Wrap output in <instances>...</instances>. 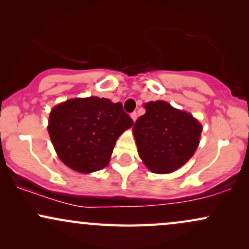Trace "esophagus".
<instances>
[{
	"label": "esophagus",
	"mask_w": 249,
	"mask_h": 249,
	"mask_svg": "<svg viewBox=\"0 0 249 249\" xmlns=\"http://www.w3.org/2000/svg\"><path fill=\"white\" fill-rule=\"evenodd\" d=\"M131 118H132L133 122H136V119H137V112H132V113H131Z\"/></svg>",
	"instance_id": "1"
}]
</instances>
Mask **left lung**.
Here are the masks:
<instances>
[{
    "mask_svg": "<svg viewBox=\"0 0 249 249\" xmlns=\"http://www.w3.org/2000/svg\"><path fill=\"white\" fill-rule=\"evenodd\" d=\"M145 115L134 123L132 132L138 154L153 173L174 172L192 158L199 146L202 126L191 113L167 102H148Z\"/></svg>",
    "mask_w": 249,
    "mask_h": 249,
    "instance_id": "8db88e82",
    "label": "left lung"
}]
</instances>
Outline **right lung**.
<instances>
[{"mask_svg": "<svg viewBox=\"0 0 249 249\" xmlns=\"http://www.w3.org/2000/svg\"><path fill=\"white\" fill-rule=\"evenodd\" d=\"M132 125L122 103L88 97L56 105L48 131L63 164L76 172L92 173L107 166L118 137Z\"/></svg>", "mask_w": 249, "mask_h": 249, "instance_id": "obj_1", "label": "right lung"}]
</instances>
